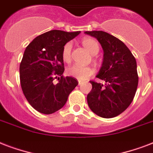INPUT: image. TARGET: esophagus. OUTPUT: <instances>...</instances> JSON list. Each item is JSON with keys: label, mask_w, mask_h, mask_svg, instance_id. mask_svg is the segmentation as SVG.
<instances>
[{"label": "esophagus", "mask_w": 153, "mask_h": 153, "mask_svg": "<svg viewBox=\"0 0 153 153\" xmlns=\"http://www.w3.org/2000/svg\"><path fill=\"white\" fill-rule=\"evenodd\" d=\"M82 84V82H81V81H79V86H81Z\"/></svg>", "instance_id": "34e87169"}]
</instances>
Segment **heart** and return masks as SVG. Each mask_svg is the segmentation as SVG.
I'll list each match as a JSON object with an SVG mask.
<instances>
[{
  "mask_svg": "<svg viewBox=\"0 0 153 153\" xmlns=\"http://www.w3.org/2000/svg\"><path fill=\"white\" fill-rule=\"evenodd\" d=\"M82 44L91 55H97L99 51V44L95 39L91 37H85L82 39ZM72 44L67 43L62 50V59L65 62H70L71 59ZM68 75L79 79L80 81L86 80L94 74V70L90 67H83L78 64H74L67 69Z\"/></svg>",
  "mask_w": 153,
  "mask_h": 153,
  "instance_id": "1",
  "label": "heart"
}]
</instances>
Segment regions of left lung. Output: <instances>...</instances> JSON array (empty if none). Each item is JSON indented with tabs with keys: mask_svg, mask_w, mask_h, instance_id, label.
Listing matches in <instances>:
<instances>
[{
	"mask_svg": "<svg viewBox=\"0 0 153 153\" xmlns=\"http://www.w3.org/2000/svg\"><path fill=\"white\" fill-rule=\"evenodd\" d=\"M95 37L104 51L97 78L103 83L90 81L87 95L90 109L98 116L112 118L126 110L133 102L138 86L137 62L130 50L117 37L102 31L85 32Z\"/></svg>",
	"mask_w": 153,
	"mask_h": 153,
	"instance_id": "obj_1",
	"label": "left lung"
}]
</instances>
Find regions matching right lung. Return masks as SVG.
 I'll use <instances>...</instances> for the list:
<instances>
[{"mask_svg": "<svg viewBox=\"0 0 153 153\" xmlns=\"http://www.w3.org/2000/svg\"><path fill=\"white\" fill-rule=\"evenodd\" d=\"M79 33L51 30L38 36L25 49L20 64V86L29 104L41 114H51L61 109L79 84L73 77L62 75V50Z\"/></svg>", "mask_w": 153, "mask_h": 153, "instance_id": "right-lung-1", "label": "right lung"}]
</instances>
